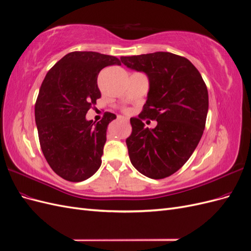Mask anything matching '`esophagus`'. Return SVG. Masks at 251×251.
<instances>
[{"instance_id":"1","label":"esophagus","mask_w":251,"mask_h":251,"mask_svg":"<svg viewBox=\"0 0 251 251\" xmlns=\"http://www.w3.org/2000/svg\"><path fill=\"white\" fill-rule=\"evenodd\" d=\"M118 119H119V120H124V121H126V123H127V121H128L126 118H123V117H119Z\"/></svg>"}]
</instances>
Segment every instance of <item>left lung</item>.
Here are the masks:
<instances>
[{
    "label": "left lung",
    "instance_id": "1",
    "mask_svg": "<svg viewBox=\"0 0 251 251\" xmlns=\"http://www.w3.org/2000/svg\"><path fill=\"white\" fill-rule=\"evenodd\" d=\"M130 69L148 75L150 90L138 118H131L126 138L134 168L151 179H163L180 170L202 137L208 111L206 85L197 68L170 52L121 56ZM156 120L154 129L142 120Z\"/></svg>",
    "mask_w": 251,
    "mask_h": 251
}]
</instances>
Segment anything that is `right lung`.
<instances>
[{"mask_svg": "<svg viewBox=\"0 0 251 251\" xmlns=\"http://www.w3.org/2000/svg\"><path fill=\"white\" fill-rule=\"evenodd\" d=\"M113 65H121L115 56L74 51L42 82L34 109L41 149L53 172L67 181H83L100 168L107 127L116 115L105 112L95 124L86 114L101 96L98 74Z\"/></svg>", "mask_w": 251, "mask_h": 251, "instance_id": "obj_1", "label": "right lung"}]
</instances>
